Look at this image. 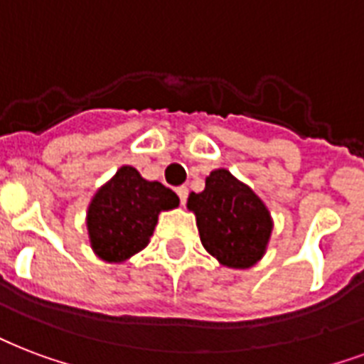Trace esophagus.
Segmentation results:
<instances>
[{
	"label": "esophagus",
	"mask_w": 364,
	"mask_h": 364,
	"mask_svg": "<svg viewBox=\"0 0 364 364\" xmlns=\"http://www.w3.org/2000/svg\"><path fill=\"white\" fill-rule=\"evenodd\" d=\"M177 196H179V200H181V204H185L187 202V196H188V188L185 187V185H181V187L176 188Z\"/></svg>",
	"instance_id": "1"
}]
</instances>
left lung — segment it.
Segmentation results:
<instances>
[{
    "label": "left lung",
    "instance_id": "obj_1",
    "mask_svg": "<svg viewBox=\"0 0 364 364\" xmlns=\"http://www.w3.org/2000/svg\"><path fill=\"white\" fill-rule=\"evenodd\" d=\"M187 206L196 215L204 248L219 263L246 269L262 259L273 223L263 202L231 171H212L206 188L191 193Z\"/></svg>",
    "mask_w": 364,
    "mask_h": 364
}]
</instances>
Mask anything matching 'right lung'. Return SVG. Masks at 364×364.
Here are the masks:
<instances>
[{
  "mask_svg": "<svg viewBox=\"0 0 364 364\" xmlns=\"http://www.w3.org/2000/svg\"><path fill=\"white\" fill-rule=\"evenodd\" d=\"M179 206V196L158 181H146L124 166L99 188L87 210L91 248L105 262H124L145 248L158 213Z\"/></svg>",
  "mask_w": 364,
  "mask_h": 364,
  "instance_id": "1",
  "label": "right lung"
}]
</instances>
